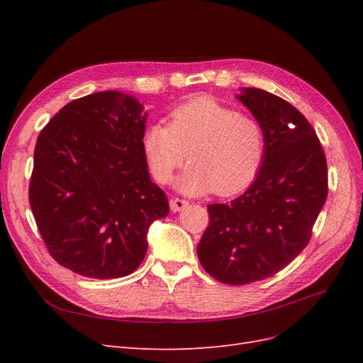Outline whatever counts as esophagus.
<instances>
[{
	"instance_id": "esophagus-1",
	"label": "esophagus",
	"mask_w": 363,
	"mask_h": 363,
	"mask_svg": "<svg viewBox=\"0 0 363 363\" xmlns=\"http://www.w3.org/2000/svg\"><path fill=\"white\" fill-rule=\"evenodd\" d=\"M169 206H171L172 212H180V211H183V208L189 206V201H186L183 199H171Z\"/></svg>"
}]
</instances>
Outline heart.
Wrapping results in <instances>:
<instances>
[{
	"instance_id": "b5f03b06",
	"label": "heart",
	"mask_w": 363,
	"mask_h": 363,
	"mask_svg": "<svg viewBox=\"0 0 363 363\" xmlns=\"http://www.w3.org/2000/svg\"><path fill=\"white\" fill-rule=\"evenodd\" d=\"M140 145L156 182L168 183L189 151L192 164L175 179V188L188 195H232L257 177L267 156V133L256 118L201 96L175 107L169 125H147Z\"/></svg>"
}]
</instances>
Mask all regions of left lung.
Segmentation results:
<instances>
[{
  "label": "left lung",
  "instance_id": "8db88e82",
  "mask_svg": "<svg viewBox=\"0 0 363 363\" xmlns=\"http://www.w3.org/2000/svg\"><path fill=\"white\" fill-rule=\"evenodd\" d=\"M236 98L265 128L267 156L242 195L207 206L196 255L218 281L247 284L277 274L309 244L327 200V160L309 121L283 98L256 87Z\"/></svg>",
  "mask_w": 363,
  "mask_h": 363
}]
</instances>
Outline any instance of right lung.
I'll return each mask as SVG.
<instances>
[{"instance_id": "obj_1", "label": "right lung", "mask_w": 363, "mask_h": 363, "mask_svg": "<svg viewBox=\"0 0 363 363\" xmlns=\"http://www.w3.org/2000/svg\"><path fill=\"white\" fill-rule=\"evenodd\" d=\"M147 112L133 95L104 91L68 103L36 142L28 199L50 255L92 279L128 276L168 215L140 138Z\"/></svg>"}]
</instances>
